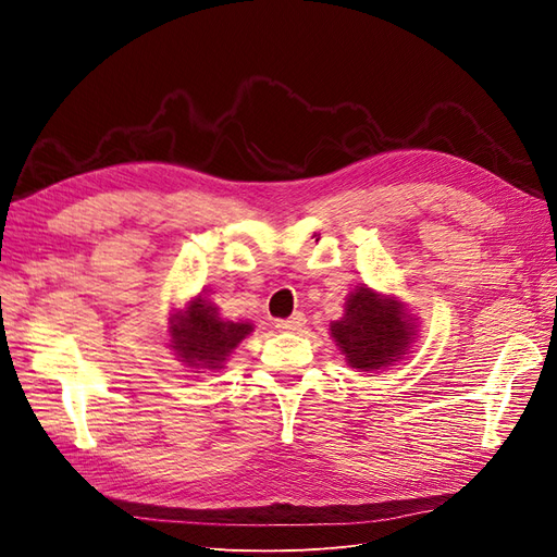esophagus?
<instances>
[{"label":"esophagus","mask_w":557,"mask_h":557,"mask_svg":"<svg viewBox=\"0 0 557 557\" xmlns=\"http://www.w3.org/2000/svg\"><path fill=\"white\" fill-rule=\"evenodd\" d=\"M305 325H307V315L305 313H295L288 320H276V327L283 330V332H299Z\"/></svg>","instance_id":"obj_1"}]
</instances>
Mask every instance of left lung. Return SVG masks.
Here are the masks:
<instances>
[{"instance_id": "obj_1", "label": "left lung", "mask_w": 557, "mask_h": 557, "mask_svg": "<svg viewBox=\"0 0 557 557\" xmlns=\"http://www.w3.org/2000/svg\"><path fill=\"white\" fill-rule=\"evenodd\" d=\"M330 332L348 364L362 372L397 362L416 339V325L399 301L367 285L348 295L344 318L330 323Z\"/></svg>"}]
</instances>
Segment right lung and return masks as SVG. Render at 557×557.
<instances>
[{"label": "right lung", "mask_w": 557, "mask_h": 557, "mask_svg": "<svg viewBox=\"0 0 557 557\" xmlns=\"http://www.w3.org/2000/svg\"><path fill=\"white\" fill-rule=\"evenodd\" d=\"M252 332L250 323L223 320L218 307L205 295H197L188 307L172 313L170 342L176 358L188 367L221 369L230 352Z\"/></svg>", "instance_id": "obj_1"}]
</instances>
